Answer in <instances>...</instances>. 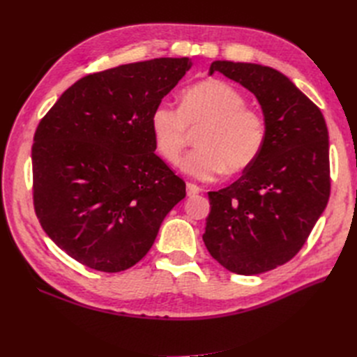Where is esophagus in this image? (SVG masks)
<instances>
[{
    "label": "esophagus",
    "mask_w": 357,
    "mask_h": 357,
    "mask_svg": "<svg viewBox=\"0 0 357 357\" xmlns=\"http://www.w3.org/2000/svg\"><path fill=\"white\" fill-rule=\"evenodd\" d=\"M186 189H188V197H195L201 192V189L197 185H193V183H188Z\"/></svg>",
    "instance_id": "1"
}]
</instances>
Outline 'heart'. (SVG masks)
Instances as JSON below:
<instances>
[{
	"label": "heart",
	"mask_w": 357,
	"mask_h": 357,
	"mask_svg": "<svg viewBox=\"0 0 357 357\" xmlns=\"http://www.w3.org/2000/svg\"><path fill=\"white\" fill-rule=\"evenodd\" d=\"M197 135L198 147L183 159L181 169L199 180H213L228 168L240 172L255 164L266 143V121L245 107L244 95L229 83L208 79L189 86L180 95L178 109L158 104L150 129L162 159L176 165Z\"/></svg>",
	"instance_id": "heart-1"
}]
</instances>
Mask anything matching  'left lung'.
<instances>
[{"instance_id":"obj_1","label":"left lung","mask_w":357,"mask_h":357,"mask_svg":"<svg viewBox=\"0 0 357 357\" xmlns=\"http://www.w3.org/2000/svg\"><path fill=\"white\" fill-rule=\"evenodd\" d=\"M255 93L266 143L231 186L208 192L202 240L228 271L255 275L289 262L305 244L331 195L329 135L319 107L284 74L259 63L214 61Z\"/></svg>"}]
</instances>
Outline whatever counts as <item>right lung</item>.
<instances>
[{
    "label": "right lung",
    "mask_w": 357,
    "mask_h": 357,
    "mask_svg": "<svg viewBox=\"0 0 357 357\" xmlns=\"http://www.w3.org/2000/svg\"><path fill=\"white\" fill-rule=\"evenodd\" d=\"M189 68V58H158L89 74L40 121L34 210L74 261L102 273L134 266L186 197V183L155 155L150 114Z\"/></svg>",
    "instance_id": "obj_1"
}]
</instances>
